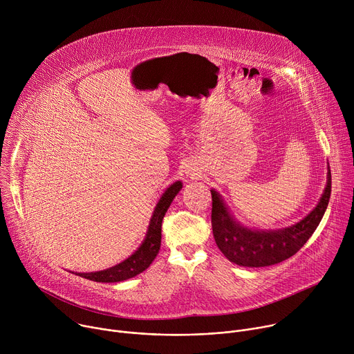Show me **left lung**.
Segmentation results:
<instances>
[{
	"instance_id": "8db88e82",
	"label": "left lung",
	"mask_w": 354,
	"mask_h": 354,
	"mask_svg": "<svg viewBox=\"0 0 354 354\" xmlns=\"http://www.w3.org/2000/svg\"><path fill=\"white\" fill-rule=\"evenodd\" d=\"M330 185V169H328V183L318 206L295 225L277 231H257L239 225L230 216L218 193L210 190L212 227L218 249L230 262L246 268L272 266L291 258L319 225L329 203Z\"/></svg>"
}]
</instances>
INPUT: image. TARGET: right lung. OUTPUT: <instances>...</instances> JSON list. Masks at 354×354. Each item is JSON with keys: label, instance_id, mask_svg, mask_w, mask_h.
<instances>
[{"label": "right lung", "instance_id": "add662e5", "mask_svg": "<svg viewBox=\"0 0 354 354\" xmlns=\"http://www.w3.org/2000/svg\"><path fill=\"white\" fill-rule=\"evenodd\" d=\"M182 189L180 182H175L171 185L162 197L160 198L158 205L154 210L153 218H151L148 232L145 235L144 242L141 246L134 252L131 257H129L126 261L122 263L109 268L106 270H100L95 273H77L78 276L92 280V281H99V283H116V281H123L127 279H131L141 272H144L156 257L158 255V250L161 248V227H162V218L171 206L174 197L178 194V192Z\"/></svg>", "mask_w": 354, "mask_h": 354}]
</instances>
